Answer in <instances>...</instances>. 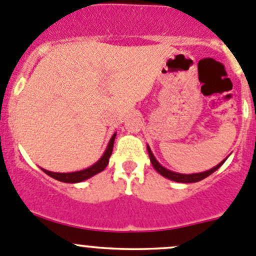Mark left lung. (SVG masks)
<instances>
[{
	"mask_svg": "<svg viewBox=\"0 0 256 256\" xmlns=\"http://www.w3.org/2000/svg\"><path fill=\"white\" fill-rule=\"evenodd\" d=\"M147 151H148V156H150V160H151V164L152 166H154V168L156 170L157 172H158L160 174H162L164 177L168 178V180H174V182H182V183H193V182H198V180H204L206 177L210 176L213 172H216V170L219 168V167L222 166V164H224V160L223 162H220L219 164H216V167H213L212 170H209V171H206V172H202V174H176V172H172V171H168L167 168H164V167H162L161 164H158V162L156 161V158L154 157V154H152L151 150H150V147L147 146Z\"/></svg>",
	"mask_w": 256,
	"mask_h": 256,
	"instance_id": "left-lung-1",
	"label": "left lung"
}]
</instances>
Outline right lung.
Returning <instances> with one entry per match:
<instances>
[{
	"label": "right lung",
	"instance_id": "add662e5",
	"mask_svg": "<svg viewBox=\"0 0 256 256\" xmlns=\"http://www.w3.org/2000/svg\"><path fill=\"white\" fill-rule=\"evenodd\" d=\"M115 136L116 134H114L112 140H110L109 144H108L106 151H105V154H102V158H100L96 164H92V167H89V168L82 170V171H78V172H72V174H56V172H49L47 170H42V171L44 172V174H47L48 176L54 178V180H60V182H66V183L82 182V180H88V178L95 176V174H99V172L104 171V168L108 166V164H109V158L110 156H112Z\"/></svg>",
	"mask_w": 256,
	"mask_h": 256
}]
</instances>
